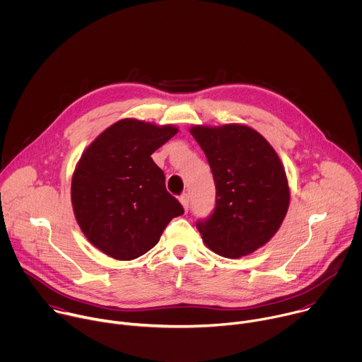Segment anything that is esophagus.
Here are the masks:
<instances>
[{
    "mask_svg": "<svg viewBox=\"0 0 362 362\" xmlns=\"http://www.w3.org/2000/svg\"><path fill=\"white\" fill-rule=\"evenodd\" d=\"M179 202L182 203V206H183V209H185V211H187V209H189V196H187V193H183V194L179 197Z\"/></svg>",
    "mask_w": 362,
    "mask_h": 362,
    "instance_id": "obj_1",
    "label": "esophagus"
}]
</instances>
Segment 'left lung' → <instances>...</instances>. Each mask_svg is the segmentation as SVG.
Returning <instances> with one entry per match:
<instances>
[{
	"label": "left lung",
	"instance_id": "1",
	"mask_svg": "<svg viewBox=\"0 0 362 362\" xmlns=\"http://www.w3.org/2000/svg\"><path fill=\"white\" fill-rule=\"evenodd\" d=\"M190 133L208 158L216 206L196 223L203 242L225 257H242L268 243L289 208L284 165L256 130L245 124L193 126Z\"/></svg>",
	"mask_w": 362,
	"mask_h": 362
}]
</instances>
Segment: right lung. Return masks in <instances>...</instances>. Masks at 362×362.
<instances>
[{
    "label": "right lung",
    "instance_id": "1",
    "mask_svg": "<svg viewBox=\"0 0 362 362\" xmlns=\"http://www.w3.org/2000/svg\"><path fill=\"white\" fill-rule=\"evenodd\" d=\"M179 132L123 119L98 134L84 150L71 179L76 221L98 250L132 261L156 245L183 208L165 186L163 170L151 154Z\"/></svg>",
    "mask_w": 362,
    "mask_h": 362
}]
</instances>
